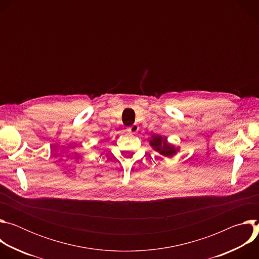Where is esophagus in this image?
Returning <instances> with one entry per match:
<instances>
[{
	"label": "esophagus",
	"instance_id": "esophagus-1",
	"mask_svg": "<svg viewBox=\"0 0 259 259\" xmlns=\"http://www.w3.org/2000/svg\"><path fill=\"white\" fill-rule=\"evenodd\" d=\"M138 129H139V127L136 124H133V125H131L130 127L127 128V131L130 132V133H136L138 131Z\"/></svg>",
	"mask_w": 259,
	"mask_h": 259
}]
</instances>
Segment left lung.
<instances>
[{
	"label": "left lung",
	"instance_id": "1",
	"mask_svg": "<svg viewBox=\"0 0 259 259\" xmlns=\"http://www.w3.org/2000/svg\"><path fill=\"white\" fill-rule=\"evenodd\" d=\"M150 144L156 152L167 158L173 157L179 151V146H175L169 143L167 138L162 137L161 135H152Z\"/></svg>",
	"mask_w": 259,
	"mask_h": 259
}]
</instances>
